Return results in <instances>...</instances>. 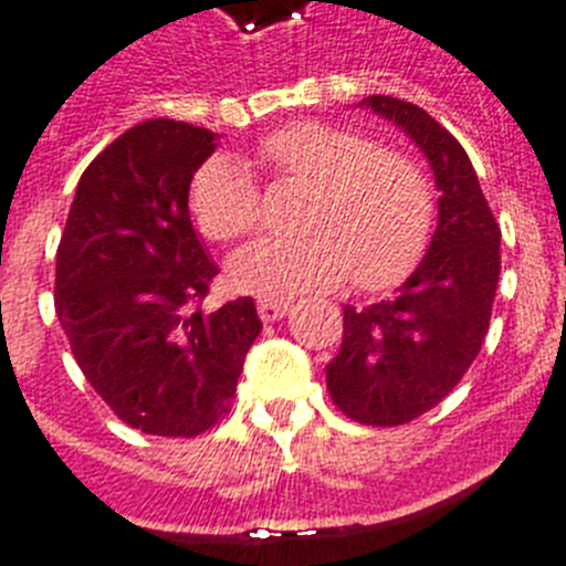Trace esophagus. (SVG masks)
<instances>
[{"label": "esophagus", "mask_w": 566, "mask_h": 566, "mask_svg": "<svg viewBox=\"0 0 566 566\" xmlns=\"http://www.w3.org/2000/svg\"><path fill=\"white\" fill-rule=\"evenodd\" d=\"M292 312V303L286 300H260L258 303V314L263 323H274V319H283L286 314Z\"/></svg>", "instance_id": "esophagus-1"}]
</instances>
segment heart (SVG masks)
I'll return each instance as SVG.
<instances>
[{"label":"heart","mask_w":566,"mask_h":566,"mask_svg":"<svg viewBox=\"0 0 566 566\" xmlns=\"http://www.w3.org/2000/svg\"><path fill=\"white\" fill-rule=\"evenodd\" d=\"M274 172L308 184L297 227L240 249L229 277L260 297H289L352 280L385 289L422 258L433 227L431 178L411 155L379 147L357 129L294 122L258 147ZM189 209L209 240L232 243L260 223V189L234 155H212L192 178Z\"/></svg>","instance_id":"b5f03b06"}]
</instances>
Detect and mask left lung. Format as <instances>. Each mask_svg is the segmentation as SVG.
Returning a JSON list of instances; mask_svg holds the SVG:
<instances>
[{
    "mask_svg": "<svg viewBox=\"0 0 566 566\" xmlns=\"http://www.w3.org/2000/svg\"><path fill=\"white\" fill-rule=\"evenodd\" d=\"M363 104L411 135L442 192L422 263L397 297L343 308V345L326 365L328 394L345 417L394 428L442 402L482 352L502 272V229L468 153L437 118L391 96Z\"/></svg>",
    "mask_w": 566,
    "mask_h": 566,
    "instance_id": "8db88e82",
    "label": "left lung"
}]
</instances>
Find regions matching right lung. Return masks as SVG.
<instances>
[{
    "label": "right lung",
    "instance_id": "right-lung-1",
    "mask_svg": "<svg viewBox=\"0 0 566 566\" xmlns=\"http://www.w3.org/2000/svg\"><path fill=\"white\" fill-rule=\"evenodd\" d=\"M214 133L155 118L118 135L78 181L56 252V314L87 382L124 424L192 439L232 408L260 334L252 297L207 312L218 266L189 221Z\"/></svg>",
    "mask_w": 566,
    "mask_h": 566
}]
</instances>
